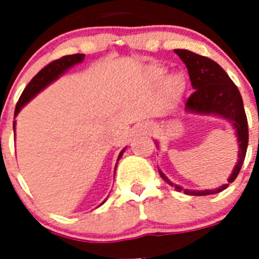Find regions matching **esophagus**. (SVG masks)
<instances>
[{
    "instance_id": "1",
    "label": "esophagus",
    "mask_w": 259,
    "mask_h": 259,
    "mask_svg": "<svg viewBox=\"0 0 259 259\" xmlns=\"http://www.w3.org/2000/svg\"><path fill=\"white\" fill-rule=\"evenodd\" d=\"M143 131L145 132V134H148V135H149L150 132H152V131H150V127H149V125H144Z\"/></svg>"
}]
</instances>
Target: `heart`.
<instances>
[{"label": "heart", "mask_w": 259, "mask_h": 259, "mask_svg": "<svg viewBox=\"0 0 259 259\" xmlns=\"http://www.w3.org/2000/svg\"><path fill=\"white\" fill-rule=\"evenodd\" d=\"M164 72H166V70H164L162 66L154 65L150 66L149 70H148V76H149L150 81L158 83V81H161ZM184 88V77L180 74H178V72L167 74L164 79H162V93H163L164 97H166L170 102H175L176 100L182 96Z\"/></svg>", "instance_id": "obj_1"}]
</instances>
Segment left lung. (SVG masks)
I'll return each mask as SVG.
<instances>
[{"mask_svg": "<svg viewBox=\"0 0 259 259\" xmlns=\"http://www.w3.org/2000/svg\"><path fill=\"white\" fill-rule=\"evenodd\" d=\"M174 52L180 57L188 68L189 79L194 92L187 100L185 110L194 114H212L227 119L232 123L236 130L237 143H239V155H237L236 166L228 178V184L232 183L239 175L241 166L245 159L246 149H248V119H246L244 104L239 89L235 85L227 72L221 66L207 57L200 56L193 52L185 49H175ZM162 179L166 183L175 187L176 191H183L189 196H207L224 191L228 184H224L217 189H206V191H189L183 189L179 185H174L167 176L159 171Z\"/></svg>", "mask_w": 259, "mask_h": 259, "instance_id": "8db88e82", "label": "left lung"}]
</instances>
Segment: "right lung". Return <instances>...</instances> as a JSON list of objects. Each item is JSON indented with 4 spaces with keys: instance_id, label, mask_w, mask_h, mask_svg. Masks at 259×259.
Here are the masks:
<instances>
[{
    "instance_id": "right-lung-1",
    "label": "right lung",
    "mask_w": 259,
    "mask_h": 259,
    "mask_svg": "<svg viewBox=\"0 0 259 259\" xmlns=\"http://www.w3.org/2000/svg\"><path fill=\"white\" fill-rule=\"evenodd\" d=\"M84 57H85V54H72V56H65L59 59H56V61L50 62L49 65L45 66L41 71H38L37 75H35V76L32 77V80L28 83V85H27L26 88H24V91H23L22 96H20L19 98V101H18L17 106H15V114H14V115L17 116L18 113L20 111V109H22L27 102L31 101L32 98L35 97L38 92H41L45 87L49 85L52 81L58 79L59 75L63 74L67 68L72 67V66L76 65V63H80V62H83ZM13 127L14 130H15V122H14ZM123 152H124V149H123L122 152H120V154H119L118 161L120 159V157H122ZM116 163H118V162H116Z\"/></svg>"
}]
</instances>
